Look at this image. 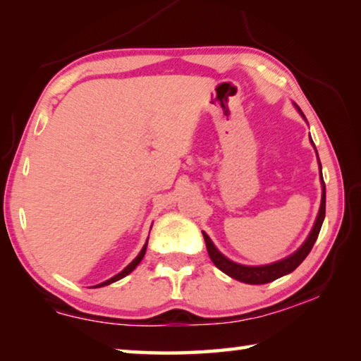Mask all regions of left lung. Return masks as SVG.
I'll use <instances>...</instances> for the list:
<instances>
[{
	"instance_id": "left-lung-1",
	"label": "left lung",
	"mask_w": 361,
	"mask_h": 361,
	"mask_svg": "<svg viewBox=\"0 0 361 361\" xmlns=\"http://www.w3.org/2000/svg\"><path fill=\"white\" fill-rule=\"evenodd\" d=\"M299 113L302 114L301 109H299ZM320 173H322V166H320ZM322 185H323V194H322V205H320L319 216H317L314 229H312V232H310V235L307 237V240L304 242V245L299 248L295 255H291V256H288V258H285L279 262H274V264H267V266H258V267L242 266V264H237V262H232L228 258H224V256L215 248V245H213L210 237L207 235L205 232H202L204 239H205V245H207V252H209V256L213 261V264H215L219 271L228 274L229 277L240 280V282L250 283V285H262V283L274 282V280H277L279 277L286 276V274L295 271V269L305 259V256L310 253V250H312L317 237H319V234H320L323 219H325L326 192H325V181H323V176H322Z\"/></svg>"
}]
</instances>
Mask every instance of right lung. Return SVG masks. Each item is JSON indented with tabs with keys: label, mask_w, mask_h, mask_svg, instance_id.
<instances>
[{
	"label": "right lung",
	"mask_w": 361,
	"mask_h": 361,
	"mask_svg": "<svg viewBox=\"0 0 361 361\" xmlns=\"http://www.w3.org/2000/svg\"><path fill=\"white\" fill-rule=\"evenodd\" d=\"M146 247H148V243H145V247L142 248V252L138 253V256L135 259H133L129 266H127L124 271L122 272H119L118 276H114L113 279H109V280H106V282H103V283H100V285H97V286H105V285H109V283H113V282H116V280H121L122 277H126V276H129V274L133 271V269H135L138 264H140V261L143 259V256H145V253H146Z\"/></svg>",
	"instance_id": "obj_1"
}]
</instances>
